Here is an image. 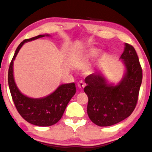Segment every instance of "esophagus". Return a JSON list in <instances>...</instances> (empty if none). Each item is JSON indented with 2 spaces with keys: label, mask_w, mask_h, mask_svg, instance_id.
I'll list each match as a JSON object with an SVG mask.
<instances>
[{
  "label": "esophagus",
  "mask_w": 152,
  "mask_h": 152,
  "mask_svg": "<svg viewBox=\"0 0 152 152\" xmlns=\"http://www.w3.org/2000/svg\"><path fill=\"white\" fill-rule=\"evenodd\" d=\"M85 86H86V83H85L83 81H80L78 83V87L80 88V89H82L83 88H84Z\"/></svg>",
  "instance_id": "1"
}]
</instances>
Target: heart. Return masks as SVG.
I'll list each match as a JSON object with an SVG mask.
<instances>
[{
	"label": "heart",
	"instance_id": "heart-1",
	"mask_svg": "<svg viewBox=\"0 0 152 152\" xmlns=\"http://www.w3.org/2000/svg\"><path fill=\"white\" fill-rule=\"evenodd\" d=\"M102 53L99 48H90L82 52L75 58L74 65L76 68L83 69L86 68L94 58H96Z\"/></svg>",
	"mask_w": 152,
	"mask_h": 152
}]
</instances>
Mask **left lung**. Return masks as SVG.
Returning <instances> with one entry per match:
<instances>
[{"instance_id": "1", "label": "left lung", "mask_w": 152, "mask_h": 152, "mask_svg": "<svg viewBox=\"0 0 152 152\" xmlns=\"http://www.w3.org/2000/svg\"><path fill=\"white\" fill-rule=\"evenodd\" d=\"M126 71L116 86L108 83L99 71L85 78L88 96L87 114L93 123L109 126L130 116L137 106L142 81V69L137 52L132 45L125 43L120 57Z\"/></svg>"}]
</instances>
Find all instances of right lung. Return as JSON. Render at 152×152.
<instances>
[{"label":"right lung","mask_w":152,"mask_h":152,"mask_svg":"<svg viewBox=\"0 0 152 152\" xmlns=\"http://www.w3.org/2000/svg\"><path fill=\"white\" fill-rule=\"evenodd\" d=\"M49 35H38L24 40L15 50L8 69V81L10 94L18 112L26 121L39 126H52L62 117L66 106L76 94L74 83H66L58 86L53 93L41 99H32L23 95L19 91L13 78V61L23 45L28 41Z\"/></svg>","instance_id":"add662e5"}]
</instances>
